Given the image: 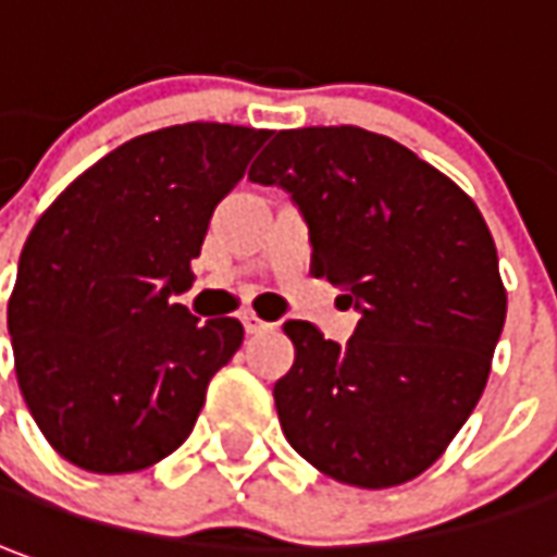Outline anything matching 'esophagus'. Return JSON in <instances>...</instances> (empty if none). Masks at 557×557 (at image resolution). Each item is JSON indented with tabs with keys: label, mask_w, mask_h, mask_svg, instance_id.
<instances>
[{
	"label": "esophagus",
	"mask_w": 557,
	"mask_h": 557,
	"mask_svg": "<svg viewBox=\"0 0 557 557\" xmlns=\"http://www.w3.org/2000/svg\"><path fill=\"white\" fill-rule=\"evenodd\" d=\"M242 324H245V330H248V333H267V330H272L270 321L257 318L255 312H245V315H242Z\"/></svg>",
	"instance_id": "34e87169"
}]
</instances>
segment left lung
Here are the masks:
<instances>
[{
	"label": "left lung",
	"mask_w": 557,
	"mask_h": 557,
	"mask_svg": "<svg viewBox=\"0 0 557 557\" xmlns=\"http://www.w3.org/2000/svg\"><path fill=\"white\" fill-rule=\"evenodd\" d=\"M248 178L290 194L312 270L360 315L348 345L285 324L297 360L272 397L287 443L345 485L416 479L476 409L504 330L485 218L443 172L360 126L282 129Z\"/></svg>",
	"instance_id": "obj_1"
}]
</instances>
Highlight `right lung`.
<instances>
[{"mask_svg": "<svg viewBox=\"0 0 557 557\" xmlns=\"http://www.w3.org/2000/svg\"><path fill=\"white\" fill-rule=\"evenodd\" d=\"M270 129L178 124L114 148L23 245L8 302L21 394L53 451L90 473L163 461L239 351L236 318L199 321L194 285L214 206Z\"/></svg>", "mask_w": 557, "mask_h": 557, "instance_id": "1", "label": "right lung"}]
</instances>
